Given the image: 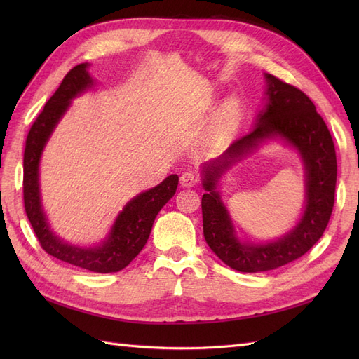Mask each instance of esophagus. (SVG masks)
I'll use <instances>...</instances> for the list:
<instances>
[{
	"instance_id": "obj_1",
	"label": "esophagus",
	"mask_w": 359,
	"mask_h": 359,
	"mask_svg": "<svg viewBox=\"0 0 359 359\" xmlns=\"http://www.w3.org/2000/svg\"><path fill=\"white\" fill-rule=\"evenodd\" d=\"M180 182H181L182 187L190 189V187H194L198 184V177L191 172H186V173H182V175H181Z\"/></svg>"
}]
</instances>
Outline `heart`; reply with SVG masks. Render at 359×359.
<instances>
[{"instance_id":"heart-1","label":"heart","mask_w":359,"mask_h":359,"mask_svg":"<svg viewBox=\"0 0 359 359\" xmlns=\"http://www.w3.org/2000/svg\"><path fill=\"white\" fill-rule=\"evenodd\" d=\"M238 116H240V102L236 97H229L224 103L220 106L219 112H217L215 121L212 126V139L223 140L227 135L231 133L232 127L235 126Z\"/></svg>"}]
</instances>
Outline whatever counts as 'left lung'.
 Instances as JSON below:
<instances>
[{
  "instance_id": "8db88e82",
  "label": "left lung",
  "mask_w": 359,
  "mask_h": 359,
  "mask_svg": "<svg viewBox=\"0 0 359 359\" xmlns=\"http://www.w3.org/2000/svg\"><path fill=\"white\" fill-rule=\"evenodd\" d=\"M264 103L252 130L201 166L205 241L222 262L240 273L271 271L306 255L327 229L334 206L337 158L327 124L301 90L269 73H264ZM269 142H281L300 157L306 199L296 224L285 236L252 242L237 233L219 184L232 165Z\"/></svg>"
}]
</instances>
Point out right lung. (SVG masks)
I'll return each mask as SVG.
<instances>
[{
    "label": "right lung",
    "instance_id": "right-lung-1",
    "mask_svg": "<svg viewBox=\"0 0 359 359\" xmlns=\"http://www.w3.org/2000/svg\"><path fill=\"white\" fill-rule=\"evenodd\" d=\"M90 67V62H83L66 74L29 130L24 154V202L28 220L48 255L93 273L107 274L126 268L145 247L156 217L175 194L180 178L173 173L158 186L140 191L130 199L100 243L73 244L53 232L41 201L40 161L52 133L70 109L72 102L97 83L88 72Z\"/></svg>",
    "mask_w": 359,
    "mask_h": 359
}]
</instances>
